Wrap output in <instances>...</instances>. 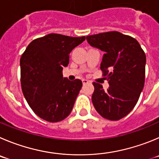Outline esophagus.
Segmentation results:
<instances>
[{
  "instance_id": "34e87169",
  "label": "esophagus",
  "mask_w": 159,
  "mask_h": 159,
  "mask_svg": "<svg viewBox=\"0 0 159 159\" xmlns=\"http://www.w3.org/2000/svg\"><path fill=\"white\" fill-rule=\"evenodd\" d=\"M82 83H83V84H84H84H88L89 81H87V80H85V79H83V80H82Z\"/></svg>"
}]
</instances>
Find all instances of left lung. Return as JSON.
<instances>
[{
	"mask_svg": "<svg viewBox=\"0 0 159 159\" xmlns=\"http://www.w3.org/2000/svg\"><path fill=\"white\" fill-rule=\"evenodd\" d=\"M90 45L105 52L100 63L107 90L93 82L92 101L103 118L118 121L134 108L143 89L146 56L135 38L118 31L86 37Z\"/></svg>",
	"mask_w": 159,
	"mask_h": 159,
	"instance_id": "left-lung-1",
	"label": "left lung"
}]
</instances>
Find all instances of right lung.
I'll list each match as a JSON object with an SVG mask.
<instances>
[{"instance_id": "add662e5", "label": "right lung", "mask_w": 159, "mask_h": 159, "mask_svg": "<svg viewBox=\"0 0 159 159\" xmlns=\"http://www.w3.org/2000/svg\"><path fill=\"white\" fill-rule=\"evenodd\" d=\"M85 40L50 34L31 41L20 59L21 86L33 111L42 119L57 122L70 114L82 86L81 80L63 78L69 54Z\"/></svg>"}]
</instances>
